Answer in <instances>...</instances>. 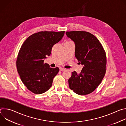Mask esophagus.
I'll list each match as a JSON object with an SVG mask.
<instances>
[{"mask_svg":"<svg viewBox=\"0 0 126 126\" xmlns=\"http://www.w3.org/2000/svg\"><path fill=\"white\" fill-rule=\"evenodd\" d=\"M65 69L64 68H60V71H64Z\"/></svg>","mask_w":126,"mask_h":126,"instance_id":"34e87169","label":"esophagus"}]
</instances>
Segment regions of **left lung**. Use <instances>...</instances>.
Masks as SVG:
<instances>
[{"label": "left lung", "instance_id": "1", "mask_svg": "<svg viewBox=\"0 0 126 126\" xmlns=\"http://www.w3.org/2000/svg\"><path fill=\"white\" fill-rule=\"evenodd\" d=\"M67 37L75 45V56L84 65L80 74L72 72L69 88L79 95L93 92L106 73V52L99 40L92 34L81 31H67Z\"/></svg>", "mask_w": 126, "mask_h": 126}]
</instances>
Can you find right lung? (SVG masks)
Masks as SVG:
<instances>
[{"mask_svg": "<svg viewBox=\"0 0 126 126\" xmlns=\"http://www.w3.org/2000/svg\"><path fill=\"white\" fill-rule=\"evenodd\" d=\"M64 33V31H40L30 36L22 45L16 67L22 82L32 93L42 94L52 86L59 69L51 68L44 63V59L50 55L52 47L62 39Z\"/></svg>", "mask_w": 126, "mask_h": 126, "instance_id": "1", "label": "right lung"}]
</instances>
